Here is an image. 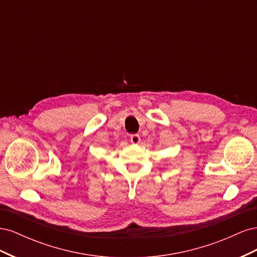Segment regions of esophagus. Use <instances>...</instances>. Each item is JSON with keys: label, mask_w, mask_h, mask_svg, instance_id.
Instances as JSON below:
<instances>
[{"label": "esophagus", "mask_w": 257, "mask_h": 257, "mask_svg": "<svg viewBox=\"0 0 257 257\" xmlns=\"http://www.w3.org/2000/svg\"><path fill=\"white\" fill-rule=\"evenodd\" d=\"M141 142V136L138 134H134V135H131V143L132 144H139Z\"/></svg>", "instance_id": "esophagus-1"}]
</instances>
